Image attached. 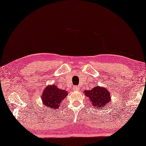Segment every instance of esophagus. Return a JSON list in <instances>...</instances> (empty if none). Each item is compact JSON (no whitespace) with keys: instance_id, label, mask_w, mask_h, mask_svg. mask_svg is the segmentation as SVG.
Returning a JSON list of instances; mask_svg holds the SVG:
<instances>
[{"instance_id":"obj_1","label":"esophagus","mask_w":146,"mask_h":146,"mask_svg":"<svg viewBox=\"0 0 146 146\" xmlns=\"http://www.w3.org/2000/svg\"><path fill=\"white\" fill-rule=\"evenodd\" d=\"M74 90H76V91H78L80 90V87H79V86H75V87H74Z\"/></svg>"}]
</instances>
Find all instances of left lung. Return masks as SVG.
<instances>
[{
  "label": "left lung",
  "mask_w": 146,
  "mask_h": 146,
  "mask_svg": "<svg viewBox=\"0 0 146 146\" xmlns=\"http://www.w3.org/2000/svg\"><path fill=\"white\" fill-rule=\"evenodd\" d=\"M85 95L89 98L92 107L98 108H103L107 107L111 100L110 92L104 87L97 86L90 90L84 91Z\"/></svg>",
  "instance_id": "1"
}]
</instances>
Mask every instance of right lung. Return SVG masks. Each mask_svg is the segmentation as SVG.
<instances>
[{"label":"right lung","instance_id":"add662e5","mask_svg":"<svg viewBox=\"0 0 146 146\" xmlns=\"http://www.w3.org/2000/svg\"><path fill=\"white\" fill-rule=\"evenodd\" d=\"M68 95L66 90L58 88L55 85H49L45 88L41 98L42 103L47 109L57 110L60 107L61 102Z\"/></svg>","mask_w":146,"mask_h":146}]
</instances>
